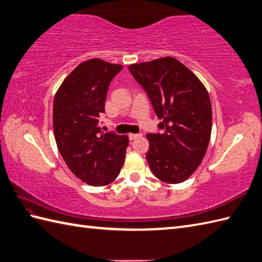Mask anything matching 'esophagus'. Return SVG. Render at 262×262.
Returning a JSON list of instances; mask_svg holds the SVG:
<instances>
[{
	"mask_svg": "<svg viewBox=\"0 0 262 262\" xmlns=\"http://www.w3.org/2000/svg\"><path fill=\"white\" fill-rule=\"evenodd\" d=\"M141 136H142L141 134H132V133L128 135L130 141H133V139H136V138H138V137H141Z\"/></svg>",
	"mask_w": 262,
	"mask_h": 262,
	"instance_id": "1",
	"label": "esophagus"
}]
</instances>
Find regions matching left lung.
I'll list each match as a JSON object with an SVG mask.
<instances>
[{"label":"left lung","instance_id":"8db88e82","mask_svg":"<svg viewBox=\"0 0 262 262\" xmlns=\"http://www.w3.org/2000/svg\"><path fill=\"white\" fill-rule=\"evenodd\" d=\"M147 93L162 134H147L146 160L157 179L186 181L202 163L210 143L212 107L203 82L178 59L164 57L128 67Z\"/></svg>","mask_w":262,"mask_h":262}]
</instances>
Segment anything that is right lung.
<instances>
[{
	"label": "right lung",
	"mask_w": 262,
	"mask_h": 262,
	"mask_svg": "<svg viewBox=\"0 0 262 262\" xmlns=\"http://www.w3.org/2000/svg\"><path fill=\"white\" fill-rule=\"evenodd\" d=\"M121 69V64L99 58L86 60L54 95L52 124L58 149L70 171L93 186L111 184L125 162L128 136L99 128L109 83Z\"/></svg>",
	"instance_id": "right-lung-1"
}]
</instances>
